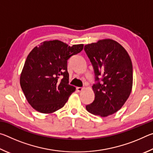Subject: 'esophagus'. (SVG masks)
Instances as JSON below:
<instances>
[{"mask_svg": "<svg viewBox=\"0 0 153 153\" xmlns=\"http://www.w3.org/2000/svg\"><path fill=\"white\" fill-rule=\"evenodd\" d=\"M76 89H77V92H80L83 91V90H84L85 89V88H84V87H77Z\"/></svg>", "mask_w": 153, "mask_h": 153, "instance_id": "obj_1", "label": "esophagus"}]
</instances>
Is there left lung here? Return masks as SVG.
Listing matches in <instances>:
<instances>
[{"label":"left lung","mask_w":153,"mask_h":153,"mask_svg":"<svg viewBox=\"0 0 153 153\" xmlns=\"http://www.w3.org/2000/svg\"><path fill=\"white\" fill-rule=\"evenodd\" d=\"M84 51L94 68L95 98L86 110L107 117L122 107L130 94L133 67L128 53L120 44L105 39L85 45Z\"/></svg>","instance_id":"1"}]
</instances>
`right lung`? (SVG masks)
<instances>
[{"mask_svg": "<svg viewBox=\"0 0 153 153\" xmlns=\"http://www.w3.org/2000/svg\"><path fill=\"white\" fill-rule=\"evenodd\" d=\"M84 45L69 46L60 40L45 41L30 52L20 76L30 105L38 112L51 113L67 102L76 88L69 84L67 60Z\"/></svg>", "mask_w": 153, "mask_h": 153, "instance_id": "1", "label": "right lung"}]
</instances>
